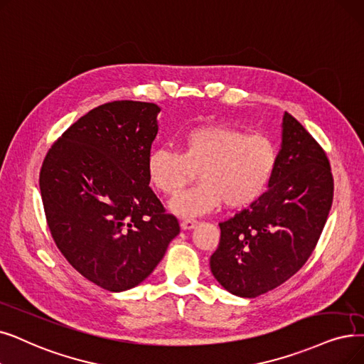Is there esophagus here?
Here are the masks:
<instances>
[{"instance_id": "34e87169", "label": "esophagus", "mask_w": 364, "mask_h": 364, "mask_svg": "<svg viewBox=\"0 0 364 364\" xmlns=\"http://www.w3.org/2000/svg\"><path fill=\"white\" fill-rule=\"evenodd\" d=\"M198 225V220L192 218V217H187L181 220V229L187 230V229H193Z\"/></svg>"}]
</instances>
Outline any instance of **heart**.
I'll list each match as a JSON object with an SVG mask.
<instances>
[{
  "instance_id": "obj_1",
  "label": "heart",
  "mask_w": 364,
  "mask_h": 364,
  "mask_svg": "<svg viewBox=\"0 0 364 364\" xmlns=\"http://www.w3.org/2000/svg\"><path fill=\"white\" fill-rule=\"evenodd\" d=\"M277 165L278 147L272 138L217 123L187 131L180 151L153 150L147 176L157 192L172 196L198 171L200 183L169 205L173 213L193 217L213 211L221 202L229 208L248 207L267 191Z\"/></svg>"
}]
</instances>
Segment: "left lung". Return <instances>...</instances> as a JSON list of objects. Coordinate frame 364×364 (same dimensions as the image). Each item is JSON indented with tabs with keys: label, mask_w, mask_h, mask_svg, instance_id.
Segmentation results:
<instances>
[{
	"label": "left lung",
	"mask_w": 364,
	"mask_h": 364,
	"mask_svg": "<svg viewBox=\"0 0 364 364\" xmlns=\"http://www.w3.org/2000/svg\"><path fill=\"white\" fill-rule=\"evenodd\" d=\"M333 200V176L323 147L291 114L269 191L221 221L211 272L228 291L256 297L302 267L317 245Z\"/></svg>",
	"instance_id": "obj_1"
}]
</instances>
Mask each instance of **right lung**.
I'll return each instance as SVG.
<instances>
[{
    "label": "right lung",
    "mask_w": 364,
    "mask_h": 364,
    "mask_svg": "<svg viewBox=\"0 0 364 364\" xmlns=\"http://www.w3.org/2000/svg\"><path fill=\"white\" fill-rule=\"evenodd\" d=\"M153 102L113 101L73 123L47 151L40 191L52 238L68 263L108 291L143 282L180 233L151 191Z\"/></svg>",
    "instance_id": "1"
}]
</instances>
